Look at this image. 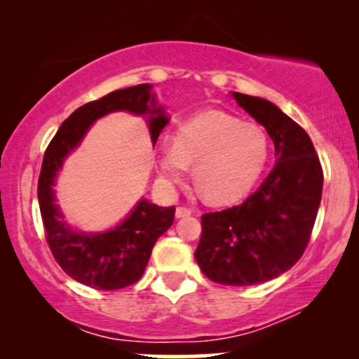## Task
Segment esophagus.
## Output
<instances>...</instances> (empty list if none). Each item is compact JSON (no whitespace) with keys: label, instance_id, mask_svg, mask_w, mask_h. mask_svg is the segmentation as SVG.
Returning <instances> with one entry per match:
<instances>
[{"label":"esophagus","instance_id":"34e87169","mask_svg":"<svg viewBox=\"0 0 359 359\" xmlns=\"http://www.w3.org/2000/svg\"><path fill=\"white\" fill-rule=\"evenodd\" d=\"M191 214H192V209L185 208V205H179V208H177V211H175L177 217H187V216H191Z\"/></svg>","mask_w":359,"mask_h":359}]
</instances>
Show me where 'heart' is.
I'll return each mask as SVG.
<instances>
[{"label": "heart", "mask_w": 359, "mask_h": 359, "mask_svg": "<svg viewBox=\"0 0 359 359\" xmlns=\"http://www.w3.org/2000/svg\"><path fill=\"white\" fill-rule=\"evenodd\" d=\"M269 150L263 128L209 109L184 121L174 142L162 147L160 170L168 182H180L194 163V180L208 201L228 204L245 197L257 184Z\"/></svg>", "instance_id": "heart-1"}]
</instances>
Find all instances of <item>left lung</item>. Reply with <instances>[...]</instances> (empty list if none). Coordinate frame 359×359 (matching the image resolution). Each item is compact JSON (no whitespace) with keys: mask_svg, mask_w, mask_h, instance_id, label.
I'll use <instances>...</instances> for the list:
<instances>
[{"mask_svg":"<svg viewBox=\"0 0 359 359\" xmlns=\"http://www.w3.org/2000/svg\"><path fill=\"white\" fill-rule=\"evenodd\" d=\"M265 126L277 163L245 203L201 217L196 259L209 280L257 285L295 265L306 251L323 196V167L302 126L262 97L233 93Z\"/></svg>","mask_w":359,"mask_h":359,"instance_id":"8db88e82","label":"left lung"}]
</instances>
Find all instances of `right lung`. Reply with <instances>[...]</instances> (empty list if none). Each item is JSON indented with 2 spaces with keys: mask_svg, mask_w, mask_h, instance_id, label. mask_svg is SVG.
Returning <instances> with one entry per match:
<instances>
[{
  "mask_svg": "<svg viewBox=\"0 0 359 359\" xmlns=\"http://www.w3.org/2000/svg\"><path fill=\"white\" fill-rule=\"evenodd\" d=\"M150 88L148 84H138L113 90L100 100L81 106L62 123L45 150L39 177V204L45 240L60 269L71 278L90 288L118 290L138 282L145 271L155 241L174 222L175 208H158L143 199L130 217L111 231L82 234L72 231L65 224L55 204L53 182L64 158L79 145L89 126L97 118L113 111L150 113L151 142L156 143L168 118L160 106H155Z\"/></svg>",
  "mask_w": 359,
  "mask_h": 359,
  "instance_id": "add662e5",
  "label": "right lung"
}]
</instances>
